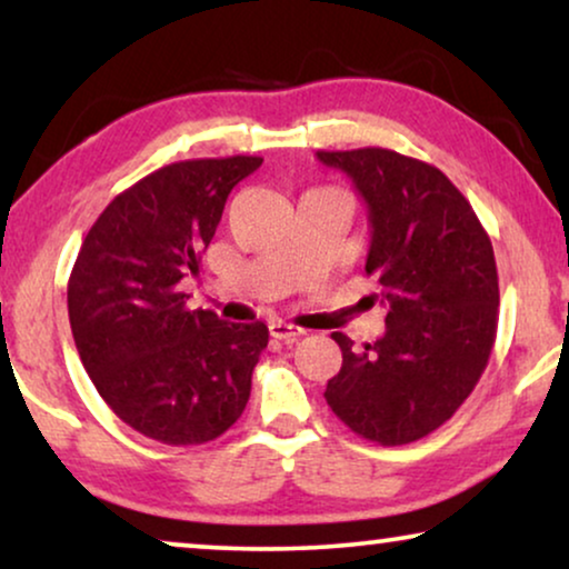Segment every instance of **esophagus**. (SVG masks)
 I'll return each instance as SVG.
<instances>
[{"instance_id":"esophagus-1","label":"esophagus","mask_w":569,"mask_h":569,"mask_svg":"<svg viewBox=\"0 0 569 569\" xmlns=\"http://www.w3.org/2000/svg\"><path fill=\"white\" fill-rule=\"evenodd\" d=\"M269 333L274 339H279V341H298L302 333V329H298V326H292V323H284V321H274L269 326Z\"/></svg>"}]
</instances>
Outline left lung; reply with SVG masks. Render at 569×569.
Instances as JSON below:
<instances>
[{
	"label": "left lung",
	"mask_w": 569,
	"mask_h": 569,
	"mask_svg": "<svg viewBox=\"0 0 569 569\" xmlns=\"http://www.w3.org/2000/svg\"><path fill=\"white\" fill-rule=\"evenodd\" d=\"M370 209L368 277L388 302L386 333L362 352L341 331V370L326 403L355 435L407 446L456 415L485 372L497 339L492 240L450 178L383 147L326 152Z\"/></svg>",
	"instance_id": "1"
}]
</instances>
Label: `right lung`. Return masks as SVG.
<instances>
[{
    "instance_id": "add662e5",
    "label": "right lung",
    "mask_w": 569,
    "mask_h": 569,
    "mask_svg": "<svg viewBox=\"0 0 569 569\" xmlns=\"http://www.w3.org/2000/svg\"><path fill=\"white\" fill-rule=\"evenodd\" d=\"M261 158L166 166L121 191L82 240L69 274L72 337L113 415L166 446H201L243 415L267 323L191 310L181 279L199 274L232 186Z\"/></svg>"
}]
</instances>
